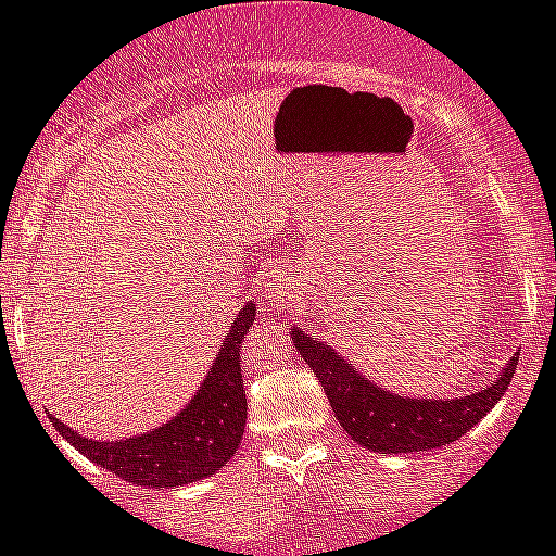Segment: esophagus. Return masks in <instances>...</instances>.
I'll list each match as a JSON object with an SVG mask.
<instances>
[{
	"mask_svg": "<svg viewBox=\"0 0 556 556\" xmlns=\"http://www.w3.org/2000/svg\"><path fill=\"white\" fill-rule=\"evenodd\" d=\"M268 288H271L274 299H277V301H279V304H285V299H282V288H279V285H268Z\"/></svg>",
	"mask_w": 556,
	"mask_h": 556,
	"instance_id": "34e87169",
	"label": "esophagus"
}]
</instances>
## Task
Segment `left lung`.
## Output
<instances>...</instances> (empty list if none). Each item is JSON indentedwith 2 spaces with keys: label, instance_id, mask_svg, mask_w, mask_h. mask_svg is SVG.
Instances as JSON below:
<instances>
[{
  "label": "left lung",
  "instance_id": "left-lung-1",
  "mask_svg": "<svg viewBox=\"0 0 556 556\" xmlns=\"http://www.w3.org/2000/svg\"><path fill=\"white\" fill-rule=\"evenodd\" d=\"M295 350L323 382L336 419L368 452H430L468 433L503 397L517 371V357L481 392L463 397H406L368 382L352 363L306 330L290 328Z\"/></svg>",
  "mask_w": 556,
  "mask_h": 556
}]
</instances>
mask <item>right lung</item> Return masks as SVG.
Segmentation results:
<instances>
[{"mask_svg": "<svg viewBox=\"0 0 556 556\" xmlns=\"http://www.w3.org/2000/svg\"><path fill=\"white\" fill-rule=\"evenodd\" d=\"M255 323V304L233 317L231 330L212 363L201 390L188 406L161 428L126 441H93L66 428L50 414V422L77 452L86 454L117 479L137 486H182L217 473L242 444L247 395L239 344Z\"/></svg>", "mask_w": 556, "mask_h": 556, "instance_id": "add662e5", "label": "right lung"}]
</instances>
